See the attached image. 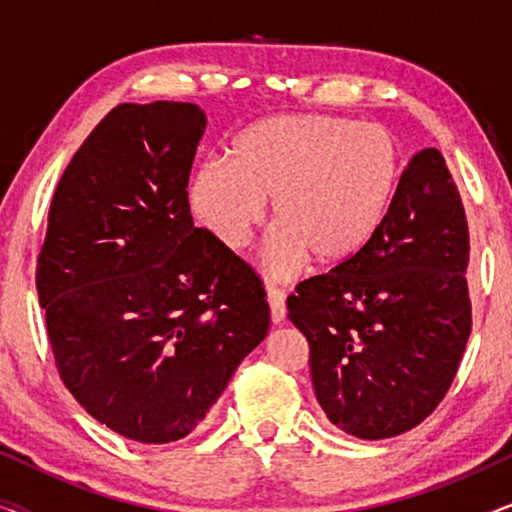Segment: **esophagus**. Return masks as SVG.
Returning a JSON list of instances; mask_svg holds the SVG:
<instances>
[{
	"instance_id": "esophagus-1",
	"label": "esophagus",
	"mask_w": 512,
	"mask_h": 512,
	"mask_svg": "<svg viewBox=\"0 0 512 512\" xmlns=\"http://www.w3.org/2000/svg\"><path fill=\"white\" fill-rule=\"evenodd\" d=\"M286 293L275 284H268V305H270V319L272 324H282L286 317V305H284Z\"/></svg>"
}]
</instances>
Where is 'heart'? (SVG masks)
I'll return each instance as SVG.
<instances>
[{
	"label": "heart",
	"mask_w": 512,
	"mask_h": 512,
	"mask_svg": "<svg viewBox=\"0 0 512 512\" xmlns=\"http://www.w3.org/2000/svg\"><path fill=\"white\" fill-rule=\"evenodd\" d=\"M401 149L387 128L331 114H286L249 125L226 160H207L191 181V207L228 249H242L272 200L268 265L293 272L352 261L380 230Z\"/></svg>",
	"instance_id": "1"
}]
</instances>
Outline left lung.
<instances>
[{
	"label": "left lung",
	"instance_id": "left-lung-1",
	"mask_svg": "<svg viewBox=\"0 0 512 512\" xmlns=\"http://www.w3.org/2000/svg\"><path fill=\"white\" fill-rule=\"evenodd\" d=\"M468 254L459 188L440 151L424 149L403 170L373 240L286 298L331 424L380 440L438 408L471 335Z\"/></svg>",
	"mask_w": 512,
	"mask_h": 512
}]
</instances>
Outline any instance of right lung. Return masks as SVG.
Returning a JSON list of instances; mask_svg holds the SVG:
<instances>
[{"instance_id": "add662e5", "label": "right lung", "mask_w": 512, "mask_h": 512, "mask_svg": "<svg viewBox=\"0 0 512 512\" xmlns=\"http://www.w3.org/2000/svg\"><path fill=\"white\" fill-rule=\"evenodd\" d=\"M205 123L191 102L111 109L62 172L37 258L60 380L137 443L188 436L270 326L258 272L193 226Z\"/></svg>"}]
</instances>
